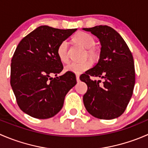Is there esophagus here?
I'll return each instance as SVG.
<instances>
[{
    "instance_id": "obj_1",
    "label": "esophagus",
    "mask_w": 148,
    "mask_h": 148,
    "mask_svg": "<svg viewBox=\"0 0 148 148\" xmlns=\"http://www.w3.org/2000/svg\"><path fill=\"white\" fill-rule=\"evenodd\" d=\"M76 78H77V82H79V75H76Z\"/></svg>"
}]
</instances>
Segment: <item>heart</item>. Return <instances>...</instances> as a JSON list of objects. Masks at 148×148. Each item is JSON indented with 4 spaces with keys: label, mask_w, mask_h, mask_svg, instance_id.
I'll return each mask as SVG.
<instances>
[{
    "label": "heart",
    "mask_w": 148,
    "mask_h": 148,
    "mask_svg": "<svg viewBox=\"0 0 148 148\" xmlns=\"http://www.w3.org/2000/svg\"><path fill=\"white\" fill-rule=\"evenodd\" d=\"M74 39L77 44L88 49V54L91 57L94 58L96 56V52L93 48V46L95 45V40L91 34L82 31L78 32L74 36ZM56 53L61 62L64 63L68 62V42L66 41H62L59 44L56 49ZM91 66L92 63L89 61H84L81 62H71L65 66V71L79 74L89 69Z\"/></svg>",
    "instance_id": "heart-1"
}]
</instances>
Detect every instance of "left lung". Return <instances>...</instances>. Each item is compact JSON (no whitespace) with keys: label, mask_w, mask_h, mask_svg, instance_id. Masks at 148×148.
<instances>
[{"label":"left lung","mask_w":148,"mask_h":148,"mask_svg":"<svg viewBox=\"0 0 148 148\" xmlns=\"http://www.w3.org/2000/svg\"><path fill=\"white\" fill-rule=\"evenodd\" d=\"M96 36L101 47L98 63L80 76L87 85L83 102L88 112L97 118L112 120L123 114L132 97L135 83L133 56L125 41L112 28L97 26L83 28ZM99 77L104 82L90 79Z\"/></svg>","instance_id":"8db88e82"}]
</instances>
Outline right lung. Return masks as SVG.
<instances>
[{
    "label": "right lung",
    "mask_w": 148,
    "mask_h": 148,
    "mask_svg": "<svg viewBox=\"0 0 148 148\" xmlns=\"http://www.w3.org/2000/svg\"><path fill=\"white\" fill-rule=\"evenodd\" d=\"M77 30L41 26L16 48L11 59L10 85L18 107L31 117L48 119L56 115L66 95L77 84L72 72L57 77L63 64L56 53L59 44Z\"/></svg>",
    "instance_id": "obj_1"
}]
</instances>
